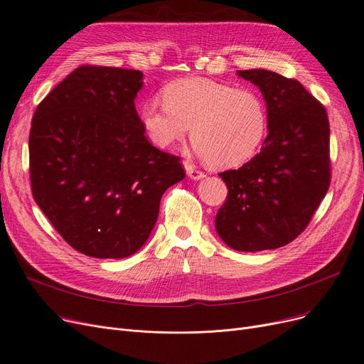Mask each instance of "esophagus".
<instances>
[{
	"mask_svg": "<svg viewBox=\"0 0 364 364\" xmlns=\"http://www.w3.org/2000/svg\"><path fill=\"white\" fill-rule=\"evenodd\" d=\"M183 166H185V170H186V175L189 176V179H193V181H198V179H201V178H204V173L203 171H200V170H197L191 163H188V161H185L183 163Z\"/></svg>",
	"mask_w": 364,
	"mask_h": 364,
	"instance_id": "obj_1",
	"label": "esophagus"
}]
</instances>
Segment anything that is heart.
Returning <instances> with one entry per match:
<instances>
[{"label": "heart", "mask_w": 364, "mask_h": 364, "mask_svg": "<svg viewBox=\"0 0 364 364\" xmlns=\"http://www.w3.org/2000/svg\"><path fill=\"white\" fill-rule=\"evenodd\" d=\"M163 102H145L139 111L142 129L152 145L167 149L191 139L207 164L231 168L245 164L261 148L268 132V112L261 95L252 89L203 77L168 82Z\"/></svg>", "instance_id": "heart-1"}]
</instances>
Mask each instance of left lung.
I'll return each mask as SVG.
<instances>
[{"label":"left lung","mask_w":364,"mask_h":364,"mask_svg":"<svg viewBox=\"0 0 364 364\" xmlns=\"http://www.w3.org/2000/svg\"><path fill=\"white\" fill-rule=\"evenodd\" d=\"M237 75L261 90L268 136L250 161L219 173L228 197L215 227L234 250L279 249L305 230L328 189V119L321 103L296 80L268 69Z\"/></svg>","instance_id":"1"}]
</instances>
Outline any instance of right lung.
<instances>
[{
    "instance_id": "1",
    "label": "right lung",
    "mask_w": 364,
    "mask_h": 364,
    "mask_svg": "<svg viewBox=\"0 0 364 364\" xmlns=\"http://www.w3.org/2000/svg\"><path fill=\"white\" fill-rule=\"evenodd\" d=\"M144 74L81 66L37 107L29 133L33 200L66 243L123 259L149 238L166 189L185 178L145 137L134 99Z\"/></svg>"
}]
</instances>
